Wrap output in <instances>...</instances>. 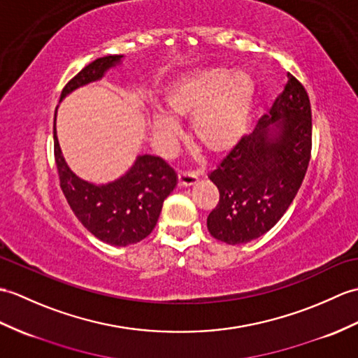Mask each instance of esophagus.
<instances>
[{
    "instance_id": "34e87169",
    "label": "esophagus",
    "mask_w": 358,
    "mask_h": 358,
    "mask_svg": "<svg viewBox=\"0 0 358 358\" xmlns=\"http://www.w3.org/2000/svg\"><path fill=\"white\" fill-rule=\"evenodd\" d=\"M198 182V176L194 172H182L178 173V186L180 187H189Z\"/></svg>"
}]
</instances>
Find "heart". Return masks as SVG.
I'll return each mask as SVG.
<instances>
[{"label": "heart", "mask_w": 358, "mask_h": 358, "mask_svg": "<svg viewBox=\"0 0 358 358\" xmlns=\"http://www.w3.org/2000/svg\"><path fill=\"white\" fill-rule=\"evenodd\" d=\"M256 99V84L247 71L207 69L186 74L166 93L168 114L155 108L151 128L163 152H171L180 137L176 119L192 117L190 129L198 145L213 154L235 148L245 136Z\"/></svg>", "instance_id": "obj_1"}]
</instances>
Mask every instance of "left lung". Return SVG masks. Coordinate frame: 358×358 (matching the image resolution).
Returning a JSON list of instances; mask_svg holds the SVG:
<instances>
[{
	"label": "left lung",
	"instance_id": "left-lung-1",
	"mask_svg": "<svg viewBox=\"0 0 358 358\" xmlns=\"http://www.w3.org/2000/svg\"><path fill=\"white\" fill-rule=\"evenodd\" d=\"M311 129L310 97L288 73L268 115L209 173L220 190V203L207 217L215 239L245 244L276 226L308 169Z\"/></svg>",
	"mask_w": 358,
	"mask_h": 358
}]
</instances>
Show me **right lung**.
Segmentation results:
<instances>
[{
	"label": "right lung",
	"instance_id": "obj_1",
	"mask_svg": "<svg viewBox=\"0 0 358 358\" xmlns=\"http://www.w3.org/2000/svg\"><path fill=\"white\" fill-rule=\"evenodd\" d=\"M123 56H105L88 64L62 90L61 101L78 88L101 80L108 70L122 64ZM57 111V108H56ZM53 124L55 159L61 189L76 215L91 235L117 247L137 244L154 230L163 201L177 186V176L160 157L137 155L122 177L105 185H96L78 177L66 164Z\"/></svg>",
	"mask_w": 358,
	"mask_h": 358
}]
</instances>
